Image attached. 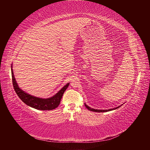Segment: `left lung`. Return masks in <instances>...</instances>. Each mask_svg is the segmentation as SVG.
<instances>
[{
    "mask_svg": "<svg viewBox=\"0 0 150 150\" xmlns=\"http://www.w3.org/2000/svg\"><path fill=\"white\" fill-rule=\"evenodd\" d=\"M84 105H85V106L86 107V108H87L88 110H89V111H94V112H107V111H111V110H116V109H117V108H119L120 107V106H118V107L115 108H113V109H110V110H95V109H93V108H90V107H89L88 106L86 105V104H84Z\"/></svg>",
    "mask_w": 150,
    "mask_h": 150,
    "instance_id": "1",
    "label": "left lung"
}]
</instances>
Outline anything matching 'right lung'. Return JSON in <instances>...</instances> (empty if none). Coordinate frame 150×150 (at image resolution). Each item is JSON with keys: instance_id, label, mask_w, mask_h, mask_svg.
<instances>
[{"instance_id": "1", "label": "right lung", "mask_w": 150, "mask_h": 150, "mask_svg": "<svg viewBox=\"0 0 150 150\" xmlns=\"http://www.w3.org/2000/svg\"><path fill=\"white\" fill-rule=\"evenodd\" d=\"M12 79L13 87L14 89L17 96L27 105H28L32 108L39 110H52L56 109L59 105L61 98L63 96V94L65 92L66 89L69 86V83H67L65 86H64L54 96L47 98V99H42L39 98H36L30 95L27 94L26 93L22 91L18 86L14 76L13 74V71L12 69Z\"/></svg>"}]
</instances>
